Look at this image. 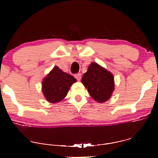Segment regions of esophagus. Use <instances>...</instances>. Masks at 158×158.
<instances>
[{
  "label": "esophagus",
  "instance_id": "esophagus-1",
  "mask_svg": "<svg viewBox=\"0 0 158 158\" xmlns=\"http://www.w3.org/2000/svg\"><path fill=\"white\" fill-rule=\"evenodd\" d=\"M75 77L78 81H81V73H77V74L75 75Z\"/></svg>",
  "mask_w": 158,
  "mask_h": 158
}]
</instances>
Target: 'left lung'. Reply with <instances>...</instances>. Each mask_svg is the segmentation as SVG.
<instances>
[{
    "mask_svg": "<svg viewBox=\"0 0 158 158\" xmlns=\"http://www.w3.org/2000/svg\"><path fill=\"white\" fill-rule=\"evenodd\" d=\"M81 81L90 96L99 103L109 100L114 89L113 75L95 62L90 64Z\"/></svg>",
    "mask_w": 158,
    "mask_h": 158,
    "instance_id": "left-lung-1",
    "label": "left lung"
}]
</instances>
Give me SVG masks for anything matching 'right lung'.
<instances>
[{
    "label": "right lung",
    "instance_id": "right-lung-1",
    "mask_svg": "<svg viewBox=\"0 0 158 158\" xmlns=\"http://www.w3.org/2000/svg\"><path fill=\"white\" fill-rule=\"evenodd\" d=\"M75 82L76 79L73 75L55 66L42 82L43 94L49 102H60L67 96L70 86Z\"/></svg>",
    "mask_w": 158,
    "mask_h": 158
}]
</instances>
